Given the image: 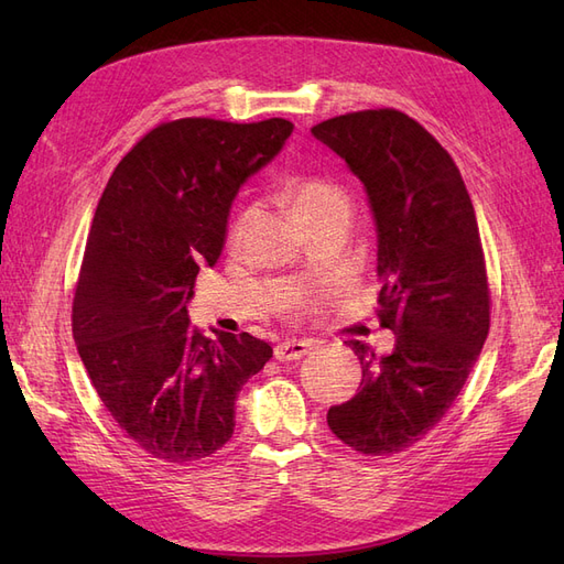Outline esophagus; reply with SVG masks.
Instances as JSON below:
<instances>
[{"label":"esophagus","mask_w":564,"mask_h":564,"mask_svg":"<svg viewBox=\"0 0 564 564\" xmlns=\"http://www.w3.org/2000/svg\"><path fill=\"white\" fill-rule=\"evenodd\" d=\"M315 348L313 340H282L275 346V360L289 362V360H301V357L308 355Z\"/></svg>","instance_id":"obj_1"}]
</instances>
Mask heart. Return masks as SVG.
Masks as SVG:
<instances>
[{"instance_id": "1", "label": "heart", "mask_w": 564, "mask_h": 564, "mask_svg": "<svg viewBox=\"0 0 564 564\" xmlns=\"http://www.w3.org/2000/svg\"><path fill=\"white\" fill-rule=\"evenodd\" d=\"M282 197L286 199L289 209H292V214L296 218H303L305 214H315V212L327 209V207H336V204H348L344 187L329 178H322V176L289 178L282 187ZM251 216H253V212L247 209L235 218V224L230 226V242L240 240Z\"/></svg>"}]
</instances>
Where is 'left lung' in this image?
<instances>
[{
	"label": "left lung",
	"mask_w": 564,
	"mask_h": 564,
	"mask_svg": "<svg viewBox=\"0 0 564 564\" xmlns=\"http://www.w3.org/2000/svg\"><path fill=\"white\" fill-rule=\"evenodd\" d=\"M313 135L365 185L379 240V319L395 332L390 355L346 340L362 381L327 423L355 452L390 456L435 429L480 357L489 334L480 230L449 152L409 115L348 112Z\"/></svg>",
	"instance_id": "1"
}]
</instances>
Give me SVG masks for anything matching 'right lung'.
Masks as SVG:
<instances>
[{"label": "right lung", "mask_w": 564, "mask_h": 564, "mask_svg": "<svg viewBox=\"0 0 564 564\" xmlns=\"http://www.w3.org/2000/svg\"><path fill=\"white\" fill-rule=\"evenodd\" d=\"M294 124L185 117L148 131L98 199L73 301V336L115 423L150 456L187 464L232 437L242 386L272 357L247 332L191 327L199 265L226 245L235 195Z\"/></svg>", "instance_id": "1"}]
</instances>
